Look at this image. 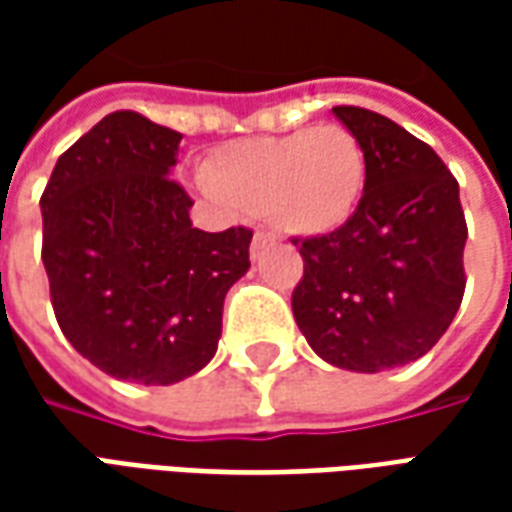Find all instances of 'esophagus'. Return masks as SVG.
Instances as JSON below:
<instances>
[{
	"label": "esophagus",
	"instance_id": "34e87169",
	"mask_svg": "<svg viewBox=\"0 0 512 512\" xmlns=\"http://www.w3.org/2000/svg\"><path fill=\"white\" fill-rule=\"evenodd\" d=\"M274 244V235L271 233H263V230H257L255 235H252V246H249V252H252V257H260L263 255V249H266V246H271Z\"/></svg>",
	"mask_w": 512,
	"mask_h": 512
}]
</instances>
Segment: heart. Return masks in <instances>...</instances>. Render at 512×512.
<instances>
[{
    "label": "heart",
    "mask_w": 512,
    "mask_h": 512,
    "mask_svg": "<svg viewBox=\"0 0 512 512\" xmlns=\"http://www.w3.org/2000/svg\"><path fill=\"white\" fill-rule=\"evenodd\" d=\"M365 186V145L337 123L235 139L194 175V189L219 211L263 213L279 233L299 238L351 222Z\"/></svg>",
    "instance_id": "1"
}]
</instances>
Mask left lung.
<instances>
[{
    "label": "left lung",
    "instance_id": "left-lung-1",
    "mask_svg": "<svg viewBox=\"0 0 512 512\" xmlns=\"http://www.w3.org/2000/svg\"><path fill=\"white\" fill-rule=\"evenodd\" d=\"M332 112L365 145V197L340 230L293 241L304 257L293 318L329 365L378 373L425 356L447 332L469 230L458 180L433 147L362 106Z\"/></svg>",
    "mask_w": 512,
    "mask_h": 512
}]
</instances>
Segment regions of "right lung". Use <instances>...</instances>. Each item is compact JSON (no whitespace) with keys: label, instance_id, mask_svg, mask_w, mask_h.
<instances>
[{"label":"right lung","instance_id":"obj_1","mask_svg":"<svg viewBox=\"0 0 512 512\" xmlns=\"http://www.w3.org/2000/svg\"><path fill=\"white\" fill-rule=\"evenodd\" d=\"M180 134L112 112L73 142L40 197L43 266L68 343L106 376L167 386L216 354L249 227L197 230L169 169Z\"/></svg>","mask_w":512,"mask_h":512}]
</instances>
